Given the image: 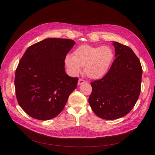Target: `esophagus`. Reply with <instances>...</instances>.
Instances as JSON below:
<instances>
[{
  "instance_id": "34e87169",
  "label": "esophagus",
  "mask_w": 155,
  "mask_h": 155,
  "mask_svg": "<svg viewBox=\"0 0 155 155\" xmlns=\"http://www.w3.org/2000/svg\"><path fill=\"white\" fill-rule=\"evenodd\" d=\"M85 82V81L84 80H82V79H79L78 80V85H80L81 84H82L84 83Z\"/></svg>"
}]
</instances>
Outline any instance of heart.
<instances>
[{"label":"heart","instance_id":"b5f03b06","mask_svg":"<svg viewBox=\"0 0 155 155\" xmlns=\"http://www.w3.org/2000/svg\"><path fill=\"white\" fill-rule=\"evenodd\" d=\"M114 58V52L109 46L82 45L76 48L72 56L67 55L64 64L72 75H78L84 67L85 75L98 80L107 74Z\"/></svg>","mask_w":155,"mask_h":155}]
</instances>
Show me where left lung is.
<instances>
[{"label": "left lung", "mask_w": 155, "mask_h": 155, "mask_svg": "<svg viewBox=\"0 0 155 155\" xmlns=\"http://www.w3.org/2000/svg\"><path fill=\"white\" fill-rule=\"evenodd\" d=\"M116 59L102 78L91 84L88 102L95 114L113 120L125 116L132 110L141 92L143 70L131 48L112 41Z\"/></svg>", "instance_id": "8db88e82"}]
</instances>
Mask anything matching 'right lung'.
<instances>
[{"mask_svg":"<svg viewBox=\"0 0 155 155\" xmlns=\"http://www.w3.org/2000/svg\"><path fill=\"white\" fill-rule=\"evenodd\" d=\"M75 42L48 38L29 46L15 71V95L20 107L32 118L45 120L63 109L78 78L69 77L64 58Z\"/></svg>","mask_w":155,"mask_h":155,"instance_id":"obj_1","label":"right lung"}]
</instances>
